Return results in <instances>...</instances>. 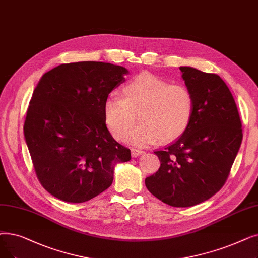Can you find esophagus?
Listing matches in <instances>:
<instances>
[{
	"instance_id": "1",
	"label": "esophagus",
	"mask_w": 258,
	"mask_h": 258,
	"mask_svg": "<svg viewBox=\"0 0 258 258\" xmlns=\"http://www.w3.org/2000/svg\"><path fill=\"white\" fill-rule=\"evenodd\" d=\"M131 152H132V157H134V158H135V157L140 156V155H143L145 153L144 151H140V150H137V149H132Z\"/></svg>"
}]
</instances>
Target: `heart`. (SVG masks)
I'll return each mask as SVG.
<instances>
[{"label": "heart", "instance_id": "b5f03b06", "mask_svg": "<svg viewBox=\"0 0 258 258\" xmlns=\"http://www.w3.org/2000/svg\"><path fill=\"white\" fill-rule=\"evenodd\" d=\"M122 91L124 98L110 94L103 105L106 125L119 141L127 137L137 147H147L159 139L170 142L191 124L195 100L191 89L183 84H171L144 72L133 78ZM137 114L143 123L132 131Z\"/></svg>", "mask_w": 258, "mask_h": 258}]
</instances>
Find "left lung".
<instances>
[{"instance_id": "8db88e82", "label": "left lung", "mask_w": 258, "mask_h": 258, "mask_svg": "<svg viewBox=\"0 0 258 258\" xmlns=\"http://www.w3.org/2000/svg\"><path fill=\"white\" fill-rule=\"evenodd\" d=\"M180 71L194 96V116L180 138L154 152L161 164L145 185L164 204L185 208L206 201L225 185L242 128L235 100L218 75L187 66Z\"/></svg>"}]
</instances>
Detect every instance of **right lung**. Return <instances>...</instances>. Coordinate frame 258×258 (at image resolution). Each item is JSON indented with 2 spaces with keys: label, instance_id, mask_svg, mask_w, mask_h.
<instances>
[{
  "label": "right lung",
  "instance_id": "add662e5",
  "mask_svg": "<svg viewBox=\"0 0 258 258\" xmlns=\"http://www.w3.org/2000/svg\"><path fill=\"white\" fill-rule=\"evenodd\" d=\"M126 69L85 61L61 64L33 91L24 135L42 186L67 203H84L108 188L114 165L131 160L130 149L110 135L103 105L125 81Z\"/></svg>",
  "mask_w": 258,
  "mask_h": 258
}]
</instances>
